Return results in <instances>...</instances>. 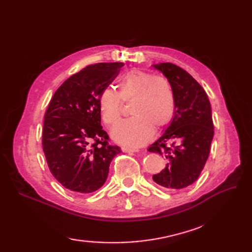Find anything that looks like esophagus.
<instances>
[{
    "label": "esophagus",
    "instance_id": "1",
    "mask_svg": "<svg viewBox=\"0 0 252 252\" xmlns=\"http://www.w3.org/2000/svg\"><path fill=\"white\" fill-rule=\"evenodd\" d=\"M122 151L128 152V154H132V152H138V149H132V148H127V147H122Z\"/></svg>",
    "mask_w": 252,
    "mask_h": 252
}]
</instances>
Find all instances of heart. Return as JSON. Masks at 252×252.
<instances>
[{
  "label": "heart",
  "instance_id": "heart-1",
  "mask_svg": "<svg viewBox=\"0 0 252 252\" xmlns=\"http://www.w3.org/2000/svg\"><path fill=\"white\" fill-rule=\"evenodd\" d=\"M133 102L131 119L122 121L112 128L111 138L127 148L144 145L157 129L168 125L175 112L172 86L165 78L142 69H132L121 77L119 91L104 88L98 96L102 120L108 126L116 124L121 116V100Z\"/></svg>",
  "mask_w": 252,
  "mask_h": 252
}]
</instances>
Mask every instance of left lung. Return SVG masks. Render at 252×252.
Returning <instances> with one entry per match:
<instances>
[{"instance_id":"1","label":"left lung","mask_w":252,"mask_h":252,"mask_svg":"<svg viewBox=\"0 0 252 252\" xmlns=\"http://www.w3.org/2000/svg\"><path fill=\"white\" fill-rule=\"evenodd\" d=\"M172 86L175 112L159 138L148 147L166 159L165 168L152 177L167 189H182L194 183L207 161L213 139L211 106L205 90L187 71L171 63L151 65Z\"/></svg>"}]
</instances>
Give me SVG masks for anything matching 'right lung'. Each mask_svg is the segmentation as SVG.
I'll list each match as a JSON object with an SVG mask.
<instances>
[{
	"label": "right lung",
	"instance_id": "add662e5",
	"mask_svg": "<svg viewBox=\"0 0 252 252\" xmlns=\"http://www.w3.org/2000/svg\"><path fill=\"white\" fill-rule=\"evenodd\" d=\"M124 63L89 65L67 79L53 94L44 117L43 151L49 170L65 188L90 193L107 180L121 148L108 144L101 125L98 96Z\"/></svg>",
	"mask_w": 252,
	"mask_h": 252
}]
</instances>
